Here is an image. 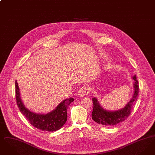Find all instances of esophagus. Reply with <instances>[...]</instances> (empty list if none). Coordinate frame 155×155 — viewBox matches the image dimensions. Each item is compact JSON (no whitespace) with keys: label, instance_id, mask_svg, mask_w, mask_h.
<instances>
[{"label":"esophagus","instance_id":"esophagus-1","mask_svg":"<svg viewBox=\"0 0 155 155\" xmlns=\"http://www.w3.org/2000/svg\"><path fill=\"white\" fill-rule=\"evenodd\" d=\"M89 92V90L88 88L84 86V87H82L81 88L78 90V94L80 96H83L88 94Z\"/></svg>","mask_w":155,"mask_h":155}]
</instances>
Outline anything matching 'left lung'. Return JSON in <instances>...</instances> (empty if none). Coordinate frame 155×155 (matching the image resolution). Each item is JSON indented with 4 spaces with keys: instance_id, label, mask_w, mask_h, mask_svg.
I'll list each match as a JSON object with an SVG mask.
<instances>
[{
    "instance_id": "obj_1",
    "label": "left lung",
    "mask_w": 155,
    "mask_h": 155,
    "mask_svg": "<svg viewBox=\"0 0 155 155\" xmlns=\"http://www.w3.org/2000/svg\"><path fill=\"white\" fill-rule=\"evenodd\" d=\"M133 79L134 80V93L132 99L127 103L123 109L120 110L111 111L104 110L99 105V102L96 98H92V102L94 104V109L92 113V118L99 124L106 126L115 125L124 121L125 119L128 117L131 114V111L133 109L136 101L138 97L139 85L138 81L137 79L136 75L134 76Z\"/></svg>"
}]
</instances>
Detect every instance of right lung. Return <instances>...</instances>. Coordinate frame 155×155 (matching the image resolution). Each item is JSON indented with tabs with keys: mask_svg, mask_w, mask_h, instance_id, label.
<instances>
[{
	"mask_svg": "<svg viewBox=\"0 0 155 155\" xmlns=\"http://www.w3.org/2000/svg\"><path fill=\"white\" fill-rule=\"evenodd\" d=\"M15 99L21 113L30 124L38 129L45 131H55L61 128L67 120V111L70 103L74 101L73 97L64 100L52 112L47 114H39L27 109L20 97L19 88L15 81Z\"/></svg>",
	"mask_w": 155,
	"mask_h": 155,
	"instance_id": "1",
	"label": "right lung"
}]
</instances>
